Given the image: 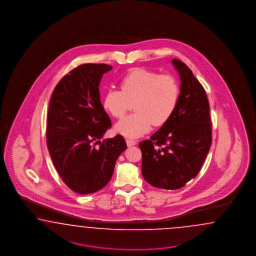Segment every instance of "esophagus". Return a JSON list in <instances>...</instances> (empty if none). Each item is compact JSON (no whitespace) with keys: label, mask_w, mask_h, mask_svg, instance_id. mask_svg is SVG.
Returning a JSON list of instances; mask_svg holds the SVG:
<instances>
[{"label":"esophagus","mask_w":256,"mask_h":256,"mask_svg":"<svg viewBox=\"0 0 256 256\" xmlns=\"http://www.w3.org/2000/svg\"><path fill=\"white\" fill-rule=\"evenodd\" d=\"M126 146L130 148V146H135L137 142H136V140H134L132 139H126Z\"/></svg>","instance_id":"esophagus-1"}]
</instances>
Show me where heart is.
I'll use <instances>...</instances> for the list:
<instances>
[{"mask_svg":"<svg viewBox=\"0 0 256 256\" xmlns=\"http://www.w3.org/2000/svg\"><path fill=\"white\" fill-rule=\"evenodd\" d=\"M120 88L108 89L103 106L112 116L122 118L130 108V103H134L136 112L116 126L118 133L130 138L142 136L152 124H166L178 106L181 94L176 78L144 68H136L126 74L121 80Z\"/></svg>","mask_w":256,"mask_h":256,"instance_id":"obj_1","label":"heart"}]
</instances>
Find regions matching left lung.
I'll list each match as a JSON object with an SVG mask.
<instances>
[{
    "instance_id": "left-lung-1",
    "label": "left lung",
    "mask_w": 256,
    "mask_h": 256,
    "mask_svg": "<svg viewBox=\"0 0 256 256\" xmlns=\"http://www.w3.org/2000/svg\"><path fill=\"white\" fill-rule=\"evenodd\" d=\"M172 62L181 82L178 106L166 124L139 144L144 178L164 190H178L198 174L212 140L204 87L184 62L178 59Z\"/></svg>"
}]
</instances>
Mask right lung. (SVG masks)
<instances>
[{
  "label": "right lung",
  "mask_w": 256,
  "mask_h": 256,
  "mask_svg": "<svg viewBox=\"0 0 256 256\" xmlns=\"http://www.w3.org/2000/svg\"><path fill=\"white\" fill-rule=\"evenodd\" d=\"M112 68L106 64L78 66L58 82L50 102L48 149L64 184L78 194L106 186L118 156L126 149L119 134L100 140L112 122L101 104L98 86Z\"/></svg>",
  "instance_id": "1"
}]
</instances>
